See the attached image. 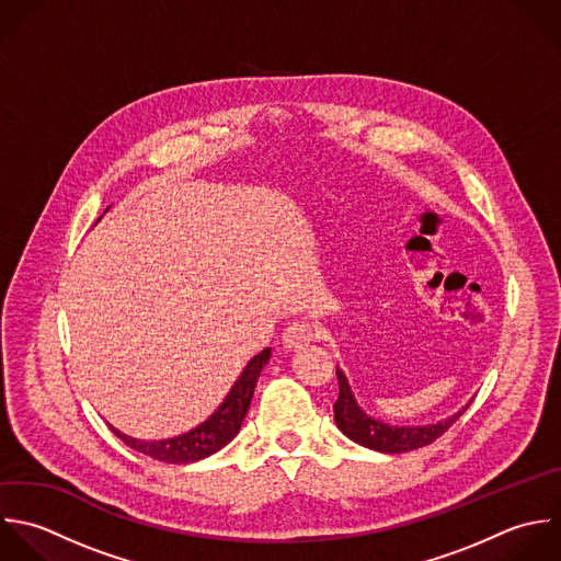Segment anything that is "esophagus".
<instances>
[{"label":"esophagus","instance_id":"34e87169","mask_svg":"<svg viewBox=\"0 0 561 561\" xmlns=\"http://www.w3.org/2000/svg\"><path fill=\"white\" fill-rule=\"evenodd\" d=\"M314 339H317V330L310 323H304V321H297V323L288 325L284 336H282L286 350H299V347L312 343Z\"/></svg>","mask_w":561,"mask_h":561}]
</instances>
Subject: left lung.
I'll list each match as a JSON object with an SVG mask.
<instances>
[{"instance_id": "left-lung-1", "label": "left lung", "mask_w": 561, "mask_h": 561, "mask_svg": "<svg viewBox=\"0 0 561 561\" xmlns=\"http://www.w3.org/2000/svg\"><path fill=\"white\" fill-rule=\"evenodd\" d=\"M336 378H339V400L334 404V422H336L339 431L345 437H350L352 442H356L369 450L385 453V455L411 453V450L433 444L468 411V407L472 402L470 400L461 411H457L455 415H450L448 420H442L437 424L391 426V424H385L363 411V407L358 404V400L347 382V376L341 367H336Z\"/></svg>"}]
</instances>
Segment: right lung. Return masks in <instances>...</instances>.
<instances>
[{"instance_id":"1","label":"right lung","mask_w":561,"mask_h":561,"mask_svg":"<svg viewBox=\"0 0 561 561\" xmlns=\"http://www.w3.org/2000/svg\"><path fill=\"white\" fill-rule=\"evenodd\" d=\"M268 358H271V347H266L257 356H253L247 363V367L242 369V374L238 376V380L233 382V387L227 393V398L222 400V404L203 424H198L190 433H183V435L170 437V439H161V442H144V439H135V437L119 433L111 424H108V428L128 448L141 453L150 459H157L163 463H174V466L201 461V459L218 453L220 448H225L240 433L242 420L251 407V398H253L257 378H260L264 365L268 363Z\"/></svg>"}]
</instances>
